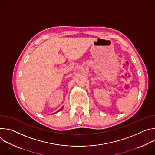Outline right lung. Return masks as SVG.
I'll list each match as a JSON object with an SVG mask.
<instances>
[{
	"mask_svg": "<svg viewBox=\"0 0 155 155\" xmlns=\"http://www.w3.org/2000/svg\"><path fill=\"white\" fill-rule=\"evenodd\" d=\"M62 108H63V107H62V108H60V110H58V112H59V111H60V110H62ZM54 114H55V113H54Z\"/></svg>",
	"mask_w": 155,
	"mask_h": 155,
	"instance_id": "right-lung-1",
	"label": "right lung"
}]
</instances>
